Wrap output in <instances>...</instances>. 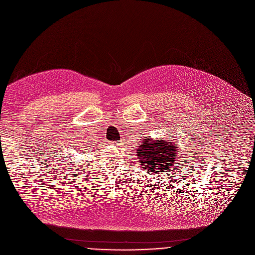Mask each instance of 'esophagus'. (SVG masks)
Wrapping results in <instances>:
<instances>
[{
	"instance_id": "obj_1",
	"label": "esophagus",
	"mask_w": 255,
	"mask_h": 255,
	"mask_svg": "<svg viewBox=\"0 0 255 255\" xmlns=\"http://www.w3.org/2000/svg\"><path fill=\"white\" fill-rule=\"evenodd\" d=\"M117 146H120V145H122V143H121V141H116V142H114Z\"/></svg>"
}]
</instances>
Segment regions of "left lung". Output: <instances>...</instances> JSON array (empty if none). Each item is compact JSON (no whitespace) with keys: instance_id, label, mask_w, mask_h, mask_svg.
Segmentation results:
<instances>
[{"instance_id":"8db88e82","label":"left lung","mask_w":255,"mask_h":255,"mask_svg":"<svg viewBox=\"0 0 255 255\" xmlns=\"http://www.w3.org/2000/svg\"><path fill=\"white\" fill-rule=\"evenodd\" d=\"M177 145L166 140L143 139L141 145L136 149V153L144 170L149 172H165L173 165L176 157Z\"/></svg>"}]
</instances>
